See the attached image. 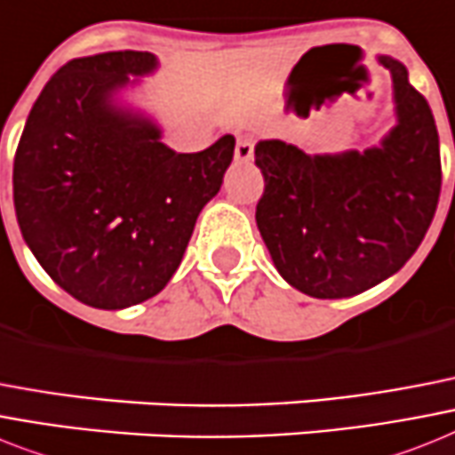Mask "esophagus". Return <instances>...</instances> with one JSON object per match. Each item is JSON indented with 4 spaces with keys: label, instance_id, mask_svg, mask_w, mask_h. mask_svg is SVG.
Masks as SVG:
<instances>
[{
    "label": "esophagus",
    "instance_id": "esophagus-1",
    "mask_svg": "<svg viewBox=\"0 0 455 455\" xmlns=\"http://www.w3.org/2000/svg\"><path fill=\"white\" fill-rule=\"evenodd\" d=\"M254 156V140L252 138H240L238 144H235V158H238L240 164H247V161H252Z\"/></svg>",
    "mask_w": 455,
    "mask_h": 455
}]
</instances>
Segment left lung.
<instances>
[{
	"label": "left lung",
	"instance_id": "left-lung-1",
	"mask_svg": "<svg viewBox=\"0 0 455 455\" xmlns=\"http://www.w3.org/2000/svg\"><path fill=\"white\" fill-rule=\"evenodd\" d=\"M379 60L397 102V125L379 149L308 156L280 140L254 147L264 175L257 227L280 275L308 297H353L390 278L437 210L442 161L430 105L402 62Z\"/></svg>",
	"mask_w": 455,
	"mask_h": 455
}]
</instances>
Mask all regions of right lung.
<instances>
[{
    "mask_svg": "<svg viewBox=\"0 0 455 455\" xmlns=\"http://www.w3.org/2000/svg\"><path fill=\"white\" fill-rule=\"evenodd\" d=\"M154 68L147 51L62 65L36 98L13 158L25 243L62 290L93 308H128L168 285L234 158V135L175 154L156 125L112 105L128 74Z\"/></svg>",
    "mask_w": 455,
    "mask_h": 455,
    "instance_id": "1",
    "label": "right lung"
}]
</instances>
